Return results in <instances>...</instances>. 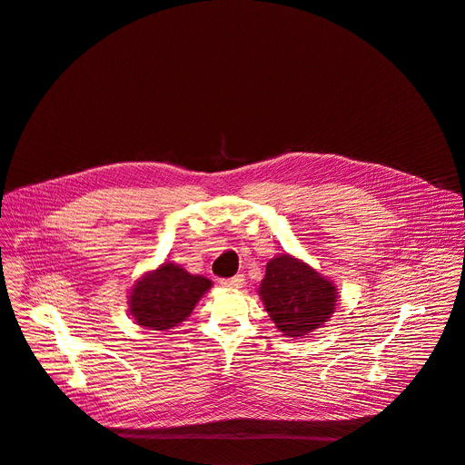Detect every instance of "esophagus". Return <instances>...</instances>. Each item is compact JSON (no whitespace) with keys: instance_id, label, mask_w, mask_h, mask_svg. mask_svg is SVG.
I'll return each instance as SVG.
<instances>
[{"instance_id":"1","label":"esophagus","mask_w":465,"mask_h":465,"mask_svg":"<svg viewBox=\"0 0 465 465\" xmlns=\"http://www.w3.org/2000/svg\"><path fill=\"white\" fill-rule=\"evenodd\" d=\"M221 286L228 288V290H239L244 286V277L242 275H235L230 279H221Z\"/></svg>"}]
</instances>
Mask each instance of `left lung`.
Returning a JSON list of instances; mask_svg holds the SVG:
<instances>
[{"label": "left lung", "mask_w": 465, "mask_h": 465, "mask_svg": "<svg viewBox=\"0 0 465 465\" xmlns=\"http://www.w3.org/2000/svg\"><path fill=\"white\" fill-rule=\"evenodd\" d=\"M257 293L275 329L293 340L322 329L338 306L334 281L290 253H279L266 262Z\"/></svg>", "instance_id": "1"}]
</instances>
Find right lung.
Returning <instances> with one entry per match:
<instances>
[{
    "instance_id": "1",
    "label": "right lung",
    "mask_w": 465,
    "mask_h": 465,
    "mask_svg": "<svg viewBox=\"0 0 465 465\" xmlns=\"http://www.w3.org/2000/svg\"><path fill=\"white\" fill-rule=\"evenodd\" d=\"M212 284L208 277L193 275L181 264L164 261L133 284L127 295L129 314L136 325L149 331L175 329L190 318Z\"/></svg>"
}]
</instances>
